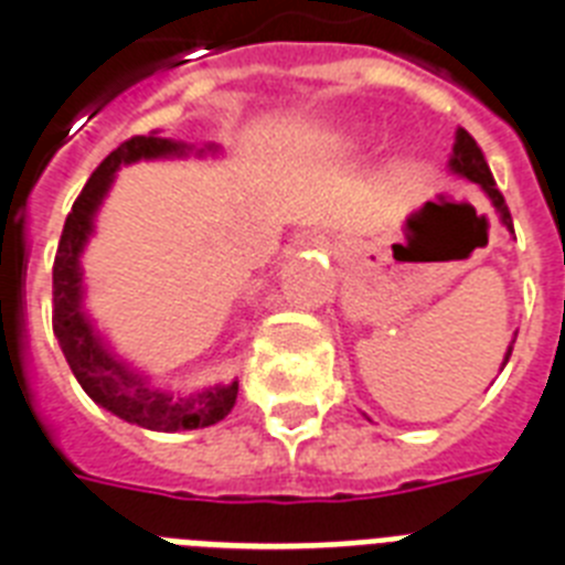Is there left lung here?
I'll use <instances>...</instances> for the list:
<instances>
[{
    "label": "left lung",
    "instance_id": "1",
    "mask_svg": "<svg viewBox=\"0 0 565 565\" xmlns=\"http://www.w3.org/2000/svg\"><path fill=\"white\" fill-rule=\"evenodd\" d=\"M449 171L458 173V177L470 179V182H476V185L490 196V203H493V209L499 211L502 223L513 232V220H511V211H508L505 205V196H502V191L497 188V179H493L488 162H484V153H481V148L476 145V139L465 130V127H458L456 132V145H452V156H449ZM511 351L513 348H508L505 362L508 356H511Z\"/></svg>",
    "mask_w": 565,
    "mask_h": 565
}]
</instances>
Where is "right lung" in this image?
Segmentation results:
<instances>
[{"mask_svg":"<svg viewBox=\"0 0 565 565\" xmlns=\"http://www.w3.org/2000/svg\"><path fill=\"white\" fill-rule=\"evenodd\" d=\"M194 150V145L185 141L162 139L159 132L150 136H132L121 141L104 162L95 168L86 179L84 191L68 211L66 226L60 235L57 255H54V310L52 324L54 337L60 342V351L66 356L68 369L77 377L81 388L92 401L113 412L127 424L145 426L153 433H185V429H203V426L217 424L232 412L237 401V380L228 386L203 388V392L188 394V397H171L148 386L145 374L118 360L95 328L84 310V269H81V255L95 228V214H98L104 196H107L116 171L121 164H132L139 159H168V156H185ZM217 150L214 145H205L196 153Z\"/></svg>","mask_w":565,"mask_h":565,"instance_id":"obj_1","label":"right lung"}]
</instances>
